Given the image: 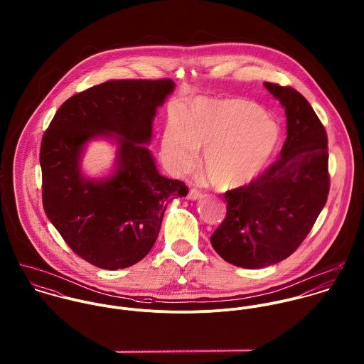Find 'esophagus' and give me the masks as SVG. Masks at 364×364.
Returning a JSON list of instances; mask_svg holds the SVG:
<instances>
[{
    "label": "esophagus",
    "instance_id": "obj_1",
    "mask_svg": "<svg viewBox=\"0 0 364 364\" xmlns=\"http://www.w3.org/2000/svg\"><path fill=\"white\" fill-rule=\"evenodd\" d=\"M200 196H202V192H200L199 189H196V188L191 189V191H189V195H188V198H189L191 200H198Z\"/></svg>",
    "mask_w": 364,
    "mask_h": 364
}]
</instances>
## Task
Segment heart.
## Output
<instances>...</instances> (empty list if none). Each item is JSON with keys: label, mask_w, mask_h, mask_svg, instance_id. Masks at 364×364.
<instances>
[{"label": "heart", "mask_w": 364, "mask_h": 364, "mask_svg": "<svg viewBox=\"0 0 364 364\" xmlns=\"http://www.w3.org/2000/svg\"><path fill=\"white\" fill-rule=\"evenodd\" d=\"M277 124L259 106L244 100H198L182 113H169L162 153L176 169H188L205 149L203 168L218 188L252 181L274 154Z\"/></svg>", "instance_id": "obj_1"}]
</instances>
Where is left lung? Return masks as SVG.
<instances>
[{"label": "left lung", "mask_w": 364, "mask_h": 364, "mask_svg": "<svg viewBox=\"0 0 364 364\" xmlns=\"http://www.w3.org/2000/svg\"><path fill=\"white\" fill-rule=\"evenodd\" d=\"M264 87L284 107L286 141L259 176L224 193L227 214L210 237L223 259L245 269L289 258L311 231L329 193L323 124L294 88Z\"/></svg>", "instance_id": "8db88e82"}]
</instances>
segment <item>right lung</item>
<instances>
[{
    "mask_svg": "<svg viewBox=\"0 0 364 364\" xmlns=\"http://www.w3.org/2000/svg\"><path fill=\"white\" fill-rule=\"evenodd\" d=\"M172 80H112L73 95L58 107L41 146L46 215L80 258L107 270L143 259L156 242L168 203L188 186L159 175L144 146L156 107L173 91ZM95 136L118 143L110 178L87 180L80 154Z\"/></svg>",
    "mask_w": 364,
    "mask_h": 364,
    "instance_id": "right-lung-1",
    "label": "right lung"
}]
</instances>
